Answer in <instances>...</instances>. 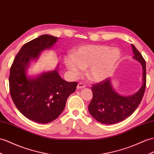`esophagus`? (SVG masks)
Returning <instances> with one entry per match:
<instances>
[{"mask_svg":"<svg viewBox=\"0 0 154 154\" xmlns=\"http://www.w3.org/2000/svg\"><path fill=\"white\" fill-rule=\"evenodd\" d=\"M85 87V85L84 84L81 83V82H80V83H79L78 85H77V89H81V88H83Z\"/></svg>","mask_w":154,"mask_h":154,"instance_id":"obj_1","label":"esophagus"}]
</instances>
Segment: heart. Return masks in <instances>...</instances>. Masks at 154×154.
<instances>
[{"mask_svg":"<svg viewBox=\"0 0 154 154\" xmlns=\"http://www.w3.org/2000/svg\"><path fill=\"white\" fill-rule=\"evenodd\" d=\"M121 58L117 47L107 45H82L64 58L66 68L75 77L87 68V75L93 81H101L111 75Z\"/></svg>","mask_w":154,"mask_h":154,"instance_id":"obj_1","label":"heart"}]
</instances>
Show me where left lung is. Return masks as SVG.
<instances>
[{
  "instance_id": "8db88e82",
  "label": "left lung",
  "mask_w": 154,
  "mask_h": 154,
  "mask_svg": "<svg viewBox=\"0 0 154 154\" xmlns=\"http://www.w3.org/2000/svg\"><path fill=\"white\" fill-rule=\"evenodd\" d=\"M133 58L140 63L143 68V84L138 91L130 96H123L114 88L111 79L108 78L93 85V98L88 111L97 122L106 125L117 124L124 120L135 111L143 99L146 82V62L135 45L131 44Z\"/></svg>"
}]
</instances>
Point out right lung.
I'll return each mask as SVG.
<instances>
[{"label": "right lung", "instance_id": "add662e5", "mask_svg": "<svg viewBox=\"0 0 154 154\" xmlns=\"http://www.w3.org/2000/svg\"><path fill=\"white\" fill-rule=\"evenodd\" d=\"M58 39L43 34L25 43L10 68V91L14 104L23 115L39 124L57 119L77 86V82H67L60 76L58 64L55 69L36 76L28 74L30 62L37 61L42 51L52 49Z\"/></svg>", "mask_w": 154, "mask_h": 154}]
</instances>
